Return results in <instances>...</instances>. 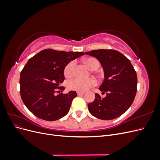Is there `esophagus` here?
<instances>
[{"instance_id":"esophagus-1","label":"esophagus","mask_w":160,"mask_h":160,"mask_svg":"<svg viewBox=\"0 0 160 160\" xmlns=\"http://www.w3.org/2000/svg\"><path fill=\"white\" fill-rule=\"evenodd\" d=\"M77 95H84V92L78 91V92H77Z\"/></svg>"}]
</instances>
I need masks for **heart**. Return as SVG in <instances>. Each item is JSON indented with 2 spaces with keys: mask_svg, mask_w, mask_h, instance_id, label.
I'll list each match as a JSON object with an SVG mask.
<instances>
[{
  "mask_svg": "<svg viewBox=\"0 0 160 160\" xmlns=\"http://www.w3.org/2000/svg\"><path fill=\"white\" fill-rule=\"evenodd\" d=\"M85 63L91 70L95 71L99 67V62L95 58H88L84 60ZM75 61H72L66 65L64 69V75L66 77H70L73 72ZM96 84V81L93 78L81 79L76 77L68 82V88L71 90H75L80 92H83L88 90Z\"/></svg>",
  "mask_w": 160,
  "mask_h": 160,
  "instance_id": "1",
  "label": "heart"
}]
</instances>
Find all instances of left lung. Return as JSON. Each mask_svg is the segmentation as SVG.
<instances>
[{
  "label": "left lung",
  "instance_id": "obj_1",
  "mask_svg": "<svg viewBox=\"0 0 160 160\" xmlns=\"http://www.w3.org/2000/svg\"><path fill=\"white\" fill-rule=\"evenodd\" d=\"M85 54L95 57L102 66L104 81L99 89L106 93L104 98L95 93L93 102L88 104L89 112L103 120L119 117L132 105L137 92V74L133 65L115 50H93Z\"/></svg>",
  "mask_w": 160,
  "mask_h": 160
}]
</instances>
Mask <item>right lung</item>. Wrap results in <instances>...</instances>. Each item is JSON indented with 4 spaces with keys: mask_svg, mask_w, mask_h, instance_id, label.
<instances>
[{
    "mask_svg": "<svg viewBox=\"0 0 160 160\" xmlns=\"http://www.w3.org/2000/svg\"><path fill=\"white\" fill-rule=\"evenodd\" d=\"M83 55V52L49 49L40 51L28 61L21 72L20 92L23 103L32 113L51 122L68 113L72 101L77 95L76 91L56 95L55 90L65 89L59 86L65 80L66 65Z\"/></svg>",
    "mask_w": 160,
    "mask_h": 160,
    "instance_id": "right-lung-1",
    "label": "right lung"
}]
</instances>
